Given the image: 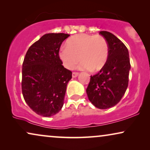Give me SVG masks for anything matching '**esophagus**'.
Instances as JSON below:
<instances>
[{
	"instance_id": "obj_1",
	"label": "esophagus",
	"mask_w": 150,
	"mask_h": 150,
	"mask_svg": "<svg viewBox=\"0 0 150 150\" xmlns=\"http://www.w3.org/2000/svg\"><path fill=\"white\" fill-rule=\"evenodd\" d=\"M79 76V73L78 72H73L72 73V78H76Z\"/></svg>"
}]
</instances>
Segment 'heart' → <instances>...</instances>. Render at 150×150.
<instances>
[{
    "mask_svg": "<svg viewBox=\"0 0 150 150\" xmlns=\"http://www.w3.org/2000/svg\"><path fill=\"white\" fill-rule=\"evenodd\" d=\"M108 57V45L102 36L79 34L73 36L59 52V58L63 65L72 69L79 62V67L91 72L99 71L106 64Z\"/></svg>",
    "mask_w": 150,
    "mask_h": 150,
    "instance_id": "obj_1",
    "label": "heart"
}]
</instances>
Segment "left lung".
Masks as SVG:
<instances>
[{"instance_id": "obj_1", "label": "left lung", "mask_w": 150, "mask_h": 150, "mask_svg": "<svg viewBox=\"0 0 150 150\" xmlns=\"http://www.w3.org/2000/svg\"><path fill=\"white\" fill-rule=\"evenodd\" d=\"M100 34L108 43V57L99 72L91 76L86 92L94 106L107 109L119 103L126 91L130 63L128 48L122 41L110 32Z\"/></svg>"}]
</instances>
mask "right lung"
Instances as JSON below:
<instances>
[{
	"mask_svg": "<svg viewBox=\"0 0 150 150\" xmlns=\"http://www.w3.org/2000/svg\"><path fill=\"white\" fill-rule=\"evenodd\" d=\"M69 36L47 33L28 48L22 64V90L28 106L41 116L51 117L62 108L71 71L59 56L62 42Z\"/></svg>",
	"mask_w": 150,
	"mask_h": 150,
	"instance_id": "obj_1",
	"label": "right lung"
}]
</instances>
